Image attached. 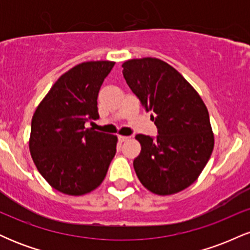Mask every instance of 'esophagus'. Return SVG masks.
Returning a JSON list of instances; mask_svg holds the SVG:
<instances>
[{
	"label": "esophagus",
	"instance_id": "obj_1",
	"mask_svg": "<svg viewBox=\"0 0 250 250\" xmlns=\"http://www.w3.org/2000/svg\"><path fill=\"white\" fill-rule=\"evenodd\" d=\"M129 140V136H123V135H119V141L120 142H125Z\"/></svg>",
	"mask_w": 250,
	"mask_h": 250
}]
</instances>
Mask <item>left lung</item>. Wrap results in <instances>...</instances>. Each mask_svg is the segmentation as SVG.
Listing matches in <instances>:
<instances>
[{"instance_id": "8db88e82", "label": "left lung", "mask_w": 250, "mask_h": 250, "mask_svg": "<svg viewBox=\"0 0 250 250\" xmlns=\"http://www.w3.org/2000/svg\"><path fill=\"white\" fill-rule=\"evenodd\" d=\"M122 73L143 108L153 111L156 139L139 134L134 160L140 182L157 195H171L194 183L214 149L208 109L175 68L155 57L128 60Z\"/></svg>"}]
</instances>
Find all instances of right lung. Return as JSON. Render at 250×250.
<instances>
[{
    "mask_svg": "<svg viewBox=\"0 0 250 250\" xmlns=\"http://www.w3.org/2000/svg\"><path fill=\"white\" fill-rule=\"evenodd\" d=\"M115 62L89 61L64 73L31 120L29 149L37 170L56 190L84 195L102 183L117 137L85 128L99 119L97 95Z\"/></svg>",
    "mask_w": 250,
    "mask_h": 250,
    "instance_id": "1",
    "label": "right lung"
}]
</instances>
